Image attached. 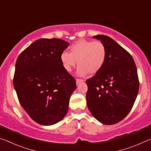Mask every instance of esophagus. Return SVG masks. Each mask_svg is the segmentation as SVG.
Segmentation results:
<instances>
[{"label":"esophagus","mask_w":151,"mask_h":151,"mask_svg":"<svg viewBox=\"0 0 151 151\" xmlns=\"http://www.w3.org/2000/svg\"><path fill=\"white\" fill-rule=\"evenodd\" d=\"M83 81H84V80H83V79H81V78H76V84H78V83H81V82H83Z\"/></svg>","instance_id":"1"}]
</instances>
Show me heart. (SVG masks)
Returning <instances> with one entry per match:
<instances>
[{"label":"heart","mask_w":151,"mask_h":151,"mask_svg":"<svg viewBox=\"0 0 151 151\" xmlns=\"http://www.w3.org/2000/svg\"><path fill=\"white\" fill-rule=\"evenodd\" d=\"M106 55V46L103 42L81 39L70 46V52L61 53L60 60L68 72L75 67L78 61V75L84 76L88 73L94 75L103 68Z\"/></svg>","instance_id":"1"}]
</instances>
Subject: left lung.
Returning <instances> with one entry per match:
<instances>
[{
	"instance_id": "obj_1",
	"label": "left lung",
	"mask_w": 151,
	"mask_h": 151,
	"mask_svg": "<svg viewBox=\"0 0 151 151\" xmlns=\"http://www.w3.org/2000/svg\"><path fill=\"white\" fill-rule=\"evenodd\" d=\"M93 38L104 43L107 55L103 68L86 80V103L92 115L101 123L116 124L129 113L137 99V66L131 55L111 37Z\"/></svg>"
}]
</instances>
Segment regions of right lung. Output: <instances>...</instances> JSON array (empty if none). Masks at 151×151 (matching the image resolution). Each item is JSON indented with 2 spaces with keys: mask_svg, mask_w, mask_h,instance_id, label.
I'll return each mask as SVG.
<instances>
[{
  "mask_svg": "<svg viewBox=\"0 0 151 151\" xmlns=\"http://www.w3.org/2000/svg\"><path fill=\"white\" fill-rule=\"evenodd\" d=\"M69 44L40 39L17 58L13 78L19 103L33 121L52 125L65 116L76 80L63 67L60 55Z\"/></svg>",
  "mask_w": 151,
  "mask_h": 151,
  "instance_id": "obj_1",
  "label": "right lung"
}]
</instances>
